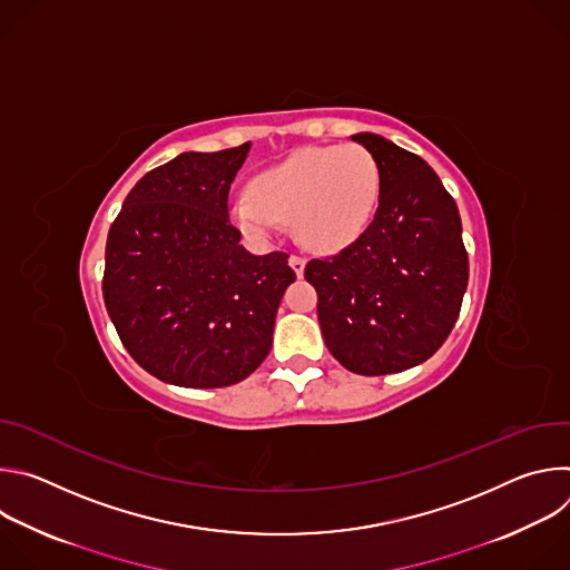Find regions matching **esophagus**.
I'll return each instance as SVG.
<instances>
[{
    "instance_id": "34e87169",
    "label": "esophagus",
    "mask_w": 570,
    "mask_h": 570,
    "mask_svg": "<svg viewBox=\"0 0 570 570\" xmlns=\"http://www.w3.org/2000/svg\"><path fill=\"white\" fill-rule=\"evenodd\" d=\"M288 264H291V268L295 271V275H297V277H302V275H304V266H306V262H304L302 257H297V255H291Z\"/></svg>"
}]
</instances>
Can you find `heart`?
<instances>
[{"label":"heart","mask_w":570,"mask_h":570,"mask_svg":"<svg viewBox=\"0 0 570 570\" xmlns=\"http://www.w3.org/2000/svg\"><path fill=\"white\" fill-rule=\"evenodd\" d=\"M253 196L232 203V220L255 240H268L293 220L302 246L341 253L367 229L381 194L374 155L361 144L304 146L262 171Z\"/></svg>","instance_id":"b5f03b06"}]
</instances>
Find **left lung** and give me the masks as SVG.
<instances>
[{
	"instance_id": "obj_1",
	"label": "left lung",
	"mask_w": 570,
	"mask_h": 570,
	"mask_svg": "<svg viewBox=\"0 0 570 570\" xmlns=\"http://www.w3.org/2000/svg\"><path fill=\"white\" fill-rule=\"evenodd\" d=\"M376 159L374 220L338 255L304 268L324 345L354 374L415 367L449 338L469 282L458 205L426 161L374 132L352 135Z\"/></svg>"
}]
</instances>
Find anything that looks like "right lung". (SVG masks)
<instances>
[{
	"instance_id": "add662e5",
	"label": "right lung",
	"mask_w": 570,
	"mask_h": 570,
	"mask_svg": "<svg viewBox=\"0 0 570 570\" xmlns=\"http://www.w3.org/2000/svg\"><path fill=\"white\" fill-rule=\"evenodd\" d=\"M250 141L183 153L126 196L106 243L104 299L128 354L159 381L225 387L268 356L295 273L286 253L250 255L227 194Z\"/></svg>"
}]
</instances>
